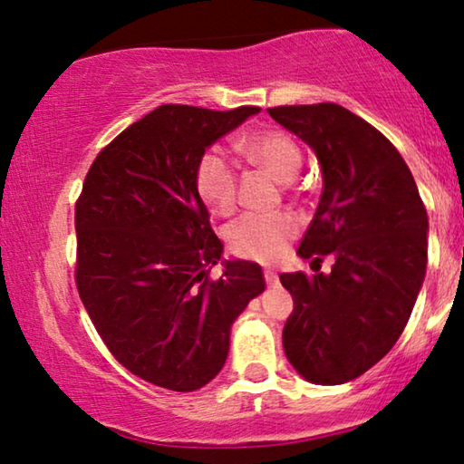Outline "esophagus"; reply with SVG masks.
Wrapping results in <instances>:
<instances>
[{
    "instance_id": "obj_1",
    "label": "esophagus",
    "mask_w": 464,
    "mask_h": 464,
    "mask_svg": "<svg viewBox=\"0 0 464 464\" xmlns=\"http://www.w3.org/2000/svg\"><path fill=\"white\" fill-rule=\"evenodd\" d=\"M264 278H266V283H268L270 285V287H276V285H278V275H276V272L275 270H266L264 272Z\"/></svg>"
}]
</instances>
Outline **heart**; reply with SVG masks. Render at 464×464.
Returning a JSON list of instances; mask_svg holds the SVG:
<instances>
[{
  "label": "heart",
  "mask_w": 464,
  "mask_h": 464,
  "mask_svg": "<svg viewBox=\"0 0 464 464\" xmlns=\"http://www.w3.org/2000/svg\"><path fill=\"white\" fill-rule=\"evenodd\" d=\"M238 150L251 160L264 164L276 179L291 181L302 164V154L294 139L281 130H256L238 141ZM196 189L208 208L218 215H230L237 207V167L230 154L219 145L208 148L196 164ZM297 221L289 213H246L227 227L226 237L232 253L256 262L272 264L283 257L289 240L295 237Z\"/></svg>",
  "instance_id": "obj_1"
}]
</instances>
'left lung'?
Returning <instances> with one entry per match:
<instances>
[{
    "label": "left lung",
    "instance_id": "obj_1",
    "mask_svg": "<svg viewBox=\"0 0 464 464\" xmlns=\"http://www.w3.org/2000/svg\"><path fill=\"white\" fill-rule=\"evenodd\" d=\"M268 113L321 164V200L297 256L334 257L329 275H281L295 304L283 329L285 354L308 382H351L408 325L427 272V208L401 154L363 118L335 103Z\"/></svg>",
    "mask_w": 464,
    "mask_h": 464
}]
</instances>
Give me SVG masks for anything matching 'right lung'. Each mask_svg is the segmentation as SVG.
<instances>
[{
  "mask_svg": "<svg viewBox=\"0 0 464 464\" xmlns=\"http://www.w3.org/2000/svg\"><path fill=\"white\" fill-rule=\"evenodd\" d=\"M257 111L162 105L88 170L75 205V283L105 346L145 382L179 392L211 382L234 321L264 294L262 266L221 259L194 179L200 156Z\"/></svg>",
  "mask_w": 464,
  "mask_h": 464,
  "instance_id": "obj_1",
  "label": "right lung"
}]
</instances>
